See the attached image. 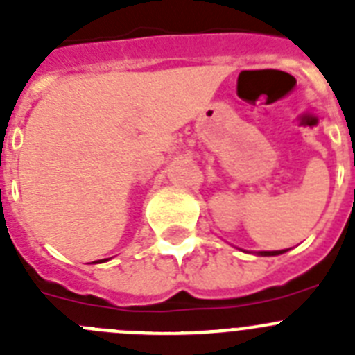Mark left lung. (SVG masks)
<instances>
[{
	"label": "left lung",
	"mask_w": 355,
	"mask_h": 355,
	"mask_svg": "<svg viewBox=\"0 0 355 355\" xmlns=\"http://www.w3.org/2000/svg\"><path fill=\"white\" fill-rule=\"evenodd\" d=\"M286 252V250H259V252H256L258 256H279V254Z\"/></svg>",
	"instance_id": "8db88e82"
}]
</instances>
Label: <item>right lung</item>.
<instances>
[{
    "label": "right lung",
    "instance_id": "right-lung-1",
    "mask_svg": "<svg viewBox=\"0 0 355 355\" xmlns=\"http://www.w3.org/2000/svg\"><path fill=\"white\" fill-rule=\"evenodd\" d=\"M99 261H106V259H99Z\"/></svg>",
    "mask_w": 355,
    "mask_h": 355
}]
</instances>
